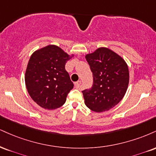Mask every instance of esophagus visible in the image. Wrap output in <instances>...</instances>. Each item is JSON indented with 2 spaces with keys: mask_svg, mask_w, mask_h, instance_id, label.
I'll use <instances>...</instances> for the list:
<instances>
[{
  "mask_svg": "<svg viewBox=\"0 0 156 156\" xmlns=\"http://www.w3.org/2000/svg\"><path fill=\"white\" fill-rule=\"evenodd\" d=\"M80 84H81V81H80V80H78V81H76V83H74L75 87H76V88H79L80 86Z\"/></svg>",
  "mask_w": 156,
  "mask_h": 156,
  "instance_id": "esophagus-1",
  "label": "esophagus"
}]
</instances>
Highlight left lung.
<instances>
[{
    "label": "left lung",
    "instance_id": "left-lung-1",
    "mask_svg": "<svg viewBox=\"0 0 156 156\" xmlns=\"http://www.w3.org/2000/svg\"><path fill=\"white\" fill-rule=\"evenodd\" d=\"M86 59L93 75V84L82 91L85 104L91 110L104 112L115 107L123 99L129 85L126 63L107 48H99Z\"/></svg>",
    "mask_w": 156,
    "mask_h": 156
}]
</instances>
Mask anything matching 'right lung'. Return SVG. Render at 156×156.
<instances>
[{"mask_svg": "<svg viewBox=\"0 0 156 156\" xmlns=\"http://www.w3.org/2000/svg\"><path fill=\"white\" fill-rule=\"evenodd\" d=\"M70 57L54 45L34 52L25 73V84L31 98L41 108L52 110L65 104L73 83L65 65Z\"/></svg>", "mask_w": 156, "mask_h": 156, "instance_id": "add662e5", "label": "right lung"}]
</instances>
